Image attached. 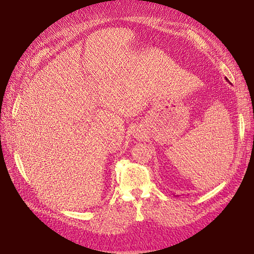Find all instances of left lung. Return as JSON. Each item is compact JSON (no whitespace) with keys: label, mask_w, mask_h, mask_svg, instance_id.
<instances>
[{"label":"left lung","mask_w":254,"mask_h":254,"mask_svg":"<svg viewBox=\"0 0 254 254\" xmlns=\"http://www.w3.org/2000/svg\"><path fill=\"white\" fill-rule=\"evenodd\" d=\"M227 81H228V79H227Z\"/></svg>","instance_id":"left-lung-1"}]
</instances>
